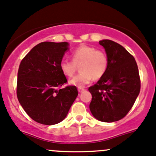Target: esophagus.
I'll return each instance as SVG.
<instances>
[{"label": "esophagus", "mask_w": 156, "mask_h": 156, "mask_svg": "<svg viewBox=\"0 0 156 156\" xmlns=\"http://www.w3.org/2000/svg\"><path fill=\"white\" fill-rule=\"evenodd\" d=\"M78 91H79V92H83V91H85V89H84V88L79 87L78 88Z\"/></svg>", "instance_id": "esophagus-1"}]
</instances>
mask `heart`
Masks as SVG:
<instances>
[{
    "label": "heart",
    "mask_w": 156,
    "mask_h": 156,
    "mask_svg": "<svg viewBox=\"0 0 156 156\" xmlns=\"http://www.w3.org/2000/svg\"><path fill=\"white\" fill-rule=\"evenodd\" d=\"M108 66V56L103 51L88 45H81L72 53V61L63 60L60 63V69L63 74L72 77L77 67L80 73L70 80V84L83 87L89 84L93 78L98 80L104 76Z\"/></svg>",
    "instance_id": "obj_1"
}]
</instances>
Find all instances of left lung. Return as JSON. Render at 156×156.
Listing matches in <instances>:
<instances>
[{"label":"left lung","instance_id":"obj_1","mask_svg":"<svg viewBox=\"0 0 156 156\" xmlns=\"http://www.w3.org/2000/svg\"><path fill=\"white\" fill-rule=\"evenodd\" d=\"M108 59L105 73L89 88L91 113L102 122L122 119L130 112L140 91V78L135 58L112 40L99 41Z\"/></svg>","mask_w":156,"mask_h":156}]
</instances>
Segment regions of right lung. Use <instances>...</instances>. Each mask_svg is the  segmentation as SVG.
I'll use <instances>...</instances> for the list:
<instances>
[{
  "instance_id": "right-lung-1",
  "label": "right lung",
  "mask_w": 156,
  "mask_h": 156,
  "mask_svg": "<svg viewBox=\"0 0 156 156\" xmlns=\"http://www.w3.org/2000/svg\"><path fill=\"white\" fill-rule=\"evenodd\" d=\"M68 46L66 41L41 42L20 64L17 98L26 114L39 124L53 125L62 121L78 95L75 86L58 89L67 82L60 63Z\"/></svg>"
}]
</instances>
